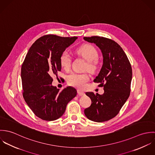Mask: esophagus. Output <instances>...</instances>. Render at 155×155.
I'll return each mask as SVG.
<instances>
[{"label":"esophagus","mask_w":155,"mask_h":155,"mask_svg":"<svg viewBox=\"0 0 155 155\" xmlns=\"http://www.w3.org/2000/svg\"><path fill=\"white\" fill-rule=\"evenodd\" d=\"M78 95H81V96L85 95L84 92L82 91L81 90H78Z\"/></svg>","instance_id":"34e87169"}]
</instances>
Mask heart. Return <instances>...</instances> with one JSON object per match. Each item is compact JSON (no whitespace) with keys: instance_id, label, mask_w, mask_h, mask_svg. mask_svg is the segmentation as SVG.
<instances>
[{"instance_id":"obj_1","label":"heart","mask_w":155,"mask_h":155,"mask_svg":"<svg viewBox=\"0 0 155 155\" xmlns=\"http://www.w3.org/2000/svg\"><path fill=\"white\" fill-rule=\"evenodd\" d=\"M78 54L83 57L88 61L87 68L90 71H94L97 67V60L98 57V52L91 45L85 44L76 49ZM71 62V56L67 51H64L60 56V63L65 70H69ZM89 81V76L87 73H71L68 75L67 82L71 87L79 89L85 87Z\"/></svg>"}]
</instances>
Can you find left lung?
<instances>
[{"label": "left lung", "mask_w": 155, "mask_h": 155, "mask_svg": "<svg viewBox=\"0 0 155 155\" xmlns=\"http://www.w3.org/2000/svg\"><path fill=\"white\" fill-rule=\"evenodd\" d=\"M84 40L96 45L103 57V64L98 75L94 80L103 87L102 95L87 92L91 105L84 110L89 120L97 122L107 121L115 117L128 98L131 91L132 68L120 45L103 37H84Z\"/></svg>", "instance_id": "8db88e82"}]
</instances>
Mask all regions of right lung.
Returning <instances> with one entry per match:
<instances>
[{
    "instance_id": "obj_1",
    "label": "right lung",
    "mask_w": 155,
    "mask_h": 155,
    "mask_svg": "<svg viewBox=\"0 0 155 155\" xmlns=\"http://www.w3.org/2000/svg\"><path fill=\"white\" fill-rule=\"evenodd\" d=\"M77 37L48 35L39 38L30 48L21 67L24 99L34 114L42 120L60 118L67 104L77 94L68 87L61 91L52 85V75L61 71L60 56Z\"/></svg>"
}]
</instances>
